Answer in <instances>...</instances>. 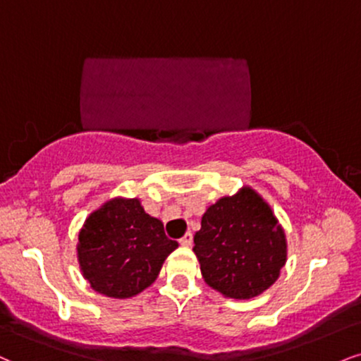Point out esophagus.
I'll list each match as a JSON object with an SVG mask.
<instances>
[{
    "mask_svg": "<svg viewBox=\"0 0 361 361\" xmlns=\"http://www.w3.org/2000/svg\"><path fill=\"white\" fill-rule=\"evenodd\" d=\"M180 244L183 245V247H190L193 244V235H192V232H186L183 237L180 238Z\"/></svg>",
    "mask_w": 361,
    "mask_h": 361,
    "instance_id": "obj_1",
    "label": "esophagus"
}]
</instances>
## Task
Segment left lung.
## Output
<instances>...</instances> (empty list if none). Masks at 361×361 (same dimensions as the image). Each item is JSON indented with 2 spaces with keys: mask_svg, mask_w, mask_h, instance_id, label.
I'll return each instance as SVG.
<instances>
[{
  "mask_svg": "<svg viewBox=\"0 0 361 361\" xmlns=\"http://www.w3.org/2000/svg\"><path fill=\"white\" fill-rule=\"evenodd\" d=\"M193 242L203 279L232 299L262 294L288 259L284 230L250 186L208 207Z\"/></svg>",
  "mask_w": 361,
  "mask_h": 361,
  "instance_id": "left-lung-1",
  "label": "left lung"
}]
</instances>
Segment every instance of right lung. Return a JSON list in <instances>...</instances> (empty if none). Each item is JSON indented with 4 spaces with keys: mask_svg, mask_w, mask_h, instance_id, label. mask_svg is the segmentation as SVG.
<instances>
[{
    "mask_svg": "<svg viewBox=\"0 0 361 361\" xmlns=\"http://www.w3.org/2000/svg\"><path fill=\"white\" fill-rule=\"evenodd\" d=\"M176 247L137 198H112L87 216L77 259L95 293L128 299L153 284Z\"/></svg>",
    "mask_w": 361,
    "mask_h": 361,
    "instance_id": "right-lung-1",
    "label": "right lung"
}]
</instances>
